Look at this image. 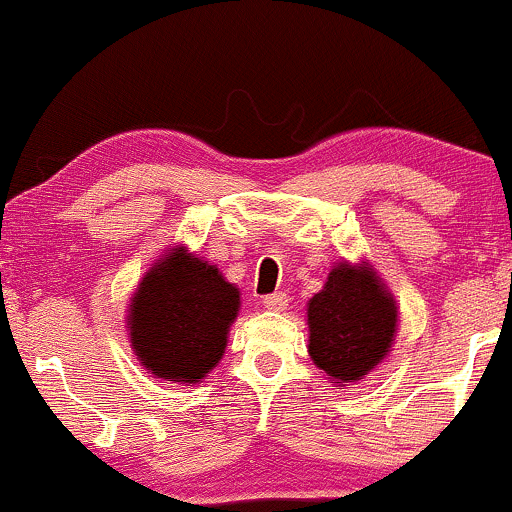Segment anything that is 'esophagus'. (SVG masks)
I'll list each match as a JSON object with an SVG mask.
<instances>
[{
  "mask_svg": "<svg viewBox=\"0 0 512 512\" xmlns=\"http://www.w3.org/2000/svg\"><path fill=\"white\" fill-rule=\"evenodd\" d=\"M262 305L267 307V310H272V312H283V310H286V305H288V298H286V293L264 295Z\"/></svg>",
  "mask_w": 512,
  "mask_h": 512,
  "instance_id": "esophagus-1",
  "label": "esophagus"
}]
</instances>
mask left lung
<instances>
[{
    "mask_svg": "<svg viewBox=\"0 0 512 512\" xmlns=\"http://www.w3.org/2000/svg\"><path fill=\"white\" fill-rule=\"evenodd\" d=\"M398 305L369 262H338L307 300V353L331 384L348 386L386 360L398 334Z\"/></svg>",
    "mask_w": 512,
    "mask_h": 512,
    "instance_id": "1",
    "label": "left lung"
}]
</instances>
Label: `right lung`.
Segmentation results:
<instances>
[{"label": "right lung", "instance_id": "right-lung-1", "mask_svg": "<svg viewBox=\"0 0 512 512\" xmlns=\"http://www.w3.org/2000/svg\"><path fill=\"white\" fill-rule=\"evenodd\" d=\"M238 310L240 291L217 264L174 245L140 279L126 329L147 374L190 386L219 365Z\"/></svg>", "mask_w": 512, "mask_h": 512}]
</instances>
